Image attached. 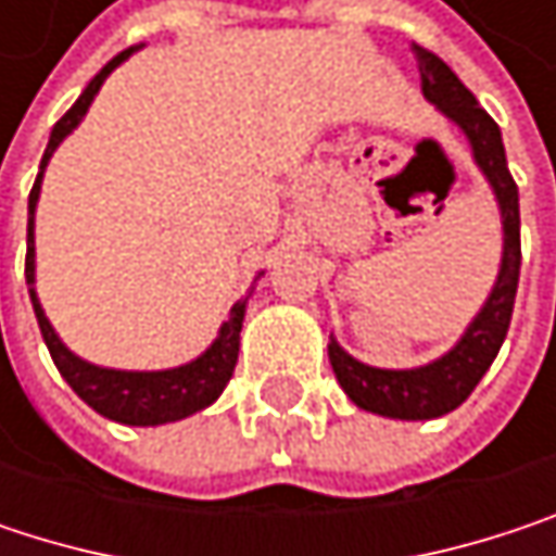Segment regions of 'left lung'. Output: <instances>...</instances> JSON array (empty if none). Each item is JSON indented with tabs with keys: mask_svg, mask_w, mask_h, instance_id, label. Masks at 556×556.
<instances>
[{
	"mask_svg": "<svg viewBox=\"0 0 556 556\" xmlns=\"http://www.w3.org/2000/svg\"><path fill=\"white\" fill-rule=\"evenodd\" d=\"M418 60L421 92L428 102H434L470 141L473 161L483 169L486 182L496 192L502 215V264L496 286L480 308V315L470 321L464 338L438 361L415 367V370H380L354 361L334 338L328 344V361L338 377L341 389L351 395V402L364 412L387 415V418H438L454 412L490 370L496 361L511 308H515V289L521 270V222H518V186L505 164L500 125L490 118V112L477 102V96L457 79V73L438 54L425 51L421 45H412Z\"/></svg>",
	"mask_w": 556,
	"mask_h": 556,
	"instance_id": "obj_1",
	"label": "left lung"
}]
</instances>
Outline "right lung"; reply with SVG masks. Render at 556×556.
I'll return each instance as SVG.
<instances>
[{"instance_id": "add662e5", "label": "right lung", "mask_w": 556, "mask_h": 556, "mask_svg": "<svg viewBox=\"0 0 556 556\" xmlns=\"http://www.w3.org/2000/svg\"><path fill=\"white\" fill-rule=\"evenodd\" d=\"M138 48H128L118 56H112L83 89V96L73 102V109L60 118L51 131L48 151L41 157V173L31 186L28 195V257H25V279H28V292H31V305L38 315V328L45 334V344L54 357L60 377L73 387V392L96 408L99 415L122 421V425H167V421H179L205 405H212L222 389L228 387L235 364H238V348H241V325H244V302H235L218 338L212 341V348L205 354H199L195 361L173 367V370H109V367H96L83 357H76L60 338H56L54 325L48 321L38 292H35V208H38V195H41V179H45V167L54 157L56 144L83 122L86 109L92 105L99 86L105 83V76Z\"/></svg>"}]
</instances>
